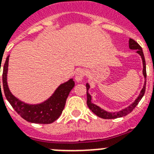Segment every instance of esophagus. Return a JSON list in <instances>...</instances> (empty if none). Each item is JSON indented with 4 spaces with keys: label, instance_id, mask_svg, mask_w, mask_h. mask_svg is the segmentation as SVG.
I'll use <instances>...</instances> for the list:
<instances>
[{
    "label": "esophagus",
    "instance_id": "esophagus-1",
    "mask_svg": "<svg viewBox=\"0 0 154 154\" xmlns=\"http://www.w3.org/2000/svg\"><path fill=\"white\" fill-rule=\"evenodd\" d=\"M85 76V71L84 69H78L76 72V74H75V80L77 82H82Z\"/></svg>",
    "mask_w": 154,
    "mask_h": 154
}]
</instances>
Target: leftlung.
<instances>
[{
	"label": "left lung",
	"instance_id": "1",
	"mask_svg": "<svg viewBox=\"0 0 154 154\" xmlns=\"http://www.w3.org/2000/svg\"><path fill=\"white\" fill-rule=\"evenodd\" d=\"M129 49H134L136 50L137 53L140 54V56L141 57V59H142V62H143V75L145 78H146V60H145V57H144L143 51H142V49L141 47L138 45L137 42H136L134 40L129 38ZM146 81H145V84H144L143 89H141V93L139 94V96L137 97V98L134 101V102L133 104L129 105V107L125 108L124 109L121 110L119 112H109L105 111L104 109H101V108L97 106V105H94V103H92L91 101V96L90 94L88 93V90L89 89V85L86 84V89H87V105L92 112L95 113L97 116H98L99 117H101L103 119H115V118H117V117H124V116H126L127 114H129L133 111L134 108L136 107L137 104L139 103V101H141L142 97L144 96L145 94V92H146Z\"/></svg>",
	"mask_w": 154,
	"mask_h": 154
}]
</instances>
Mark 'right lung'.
Here are the masks:
<instances>
[{
  "label": "right lung",
  "instance_id": "add662e5",
  "mask_svg": "<svg viewBox=\"0 0 154 154\" xmlns=\"http://www.w3.org/2000/svg\"><path fill=\"white\" fill-rule=\"evenodd\" d=\"M8 57L6 58L3 66L2 73V87L6 99L10 103L15 111L25 121L37 124H50L55 122L60 117L65 108L66 99L70 91L74 87L73 80L70 79L67 82L61 84L56 89L54 94L47 101L38 105H29L18 100L11 94L7 84V72H8ZM1 70V69H0ZM1 72V71H0ZM1 88V82H0Z\"/></svg>",
  "mask_w": 154,
  "mask_h": 154
}]
</instances>
